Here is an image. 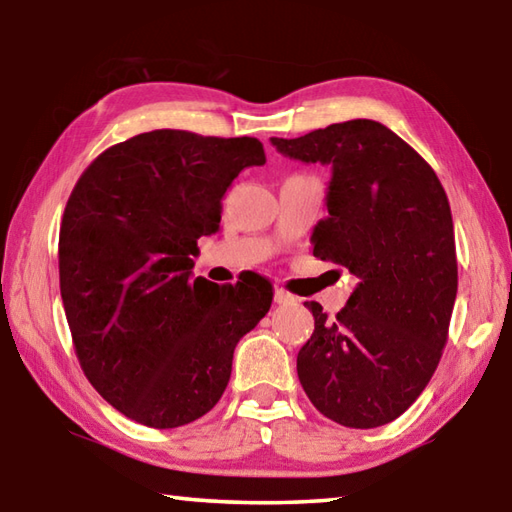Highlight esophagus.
Here are the masks:
<instances>
[{"mask_svg":"<svg viewBox=\"0 0 512 512\" xmlns=\"http://www.w3.org/2000/svg\"><path fill=\"white\" fill-rule=\"evenodd\" d=\"M275 302L277 305H293V302H296V296H291V293L284 289H275Z\"/></svg>","mask_w":512,"mask_h":512,"instance_id":"1","label":"esophagus"}]
</instances>
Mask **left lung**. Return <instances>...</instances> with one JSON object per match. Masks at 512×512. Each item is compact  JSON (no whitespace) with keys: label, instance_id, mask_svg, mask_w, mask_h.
I'll return each instance as SVG.
<instances>
[{"label":"left lung","instance_id":"1","mask_svg":"<svg viewBox=\"0 0 512 512\" xmlns=\"http://www.w3.org/2000/svg\"><path fill=\"white\" fill-rule=\"evenodd\" d=\"M271 144L332 167L314 257L359 277L336 318L307 302L314 334L298 352L300 384L325 418L381 427L418 400L447 343L458 289L447 194L436 171L372 119Z\"/></svg>","mask_w":512,"mask_h":512}]
</instances>
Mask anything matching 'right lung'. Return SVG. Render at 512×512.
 <instances>
[{
    "label": "right lung",
    "instance_id": "add662e5",
    "mask_svg": "<svg viewBox=\"0 0 512 512\" xmlns=\"http://www.w3.org/2000/svg\"><path fill=\"white\" fill-rule=\"evenodd\" d=\"M266 162L255 137L151 131L103 151L69 196L58 239L60 296L90 384L119 413L173 429L221 400L239 339L273 302L262 275L192 280L196 241L221 198Z\"/></svg>",
    "mask_w": 512,
    "mask_h": 512
}]
</instances>
